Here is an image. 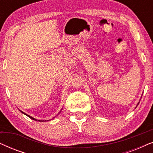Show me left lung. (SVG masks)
I'll list each match as a JSON object with an SVG mask.
<instances>
[{
  "instance_id": "8db88e82",
  "label": "left lung",
  "mask_w": 153,
  "mask_h": 153,
  "mask_svg": "<svg viewBox=\"0 0 153 153\" xmlns=\"http://www.w3.org/2000/svg\"><path fill=\"white\" fill-rule=\"evenodd\" d=\"M139 103H138V104H139ZM138 104H137V105H138Z\"/></svg>"
}]
</instances>
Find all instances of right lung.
Instances as JSON below:
<instances>
[{
    "label": "right lung",
    "instance_id": "add662e5",
    "mask_svg": "<svg viewBox=\"0 0 153 153\" xmlns=\"http://www.w3.org/2000/svg\"><path fill=\"white\" fill-rule=\"evenodd\" d=\"M20 111L21 112H22V114H25V115H26V116H28V117H29V118H31V119H32V120H36V121H37V119H35V118H33V117L32 116H29V115H27V114H25V113H24V112H23V111ZM38 121H39V122H43V121L44 120H38ZM46 121V120H45Z\"/></svg>",
    "mask_w": 153,
    "mask_h": 153
}]
</instances>
